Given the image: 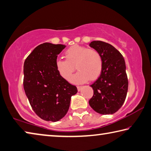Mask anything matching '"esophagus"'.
<instances>
[{
  "instance_id": "1",
  "label": "esophagus",
  "mask_w": 151,
  "mask_h": 151,
  "mask_svg": "<svg viewBox=\"0 0 151 151\" xmlns=\"http://www.w3.org/2000/svg\"><path fill=\"white\" fill-rule=\"evenodd\" d=\"M77 88H78V90L80 92V91L81 90V88H82V86H78Z\"/></svg>"
}]
</instances>
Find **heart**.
Masks as SVG:
<instances>
[{
	"label": "heart",
	"mask_w": 151,
	"mask_h": 151,
	"mask_svg": "<svg viewBox=\"0 0 151 151\" xmlns=\"http://www.w3.org/2000/svg\"><path fill=\"white\" fill-rule=\"evenodd\" d=\"M65 60L57 59L55 69L59 75L65 80H69L76 69L78 71L72 76L71 81L82 83L95 80L100 76L103 68L102 58L100 53L93 49L74 45L64 53Z\"/></svg>",
	"instance_id": "heart-1"
}]
</instances>
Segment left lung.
<instances>
[{"mask_svg": "<svg viewBox=\"0 0 151 151\" xmlns=\"http://www.w3.org/2000/svg\"><path fill=\"white\" fill-rule=\"evenodd\" d=\"M90 46L100 53L103 68L100 77L90 86L93 95L89 104L99 114H112L120 109L127 97L128 81L124 59L109 43L93 41Z\"/></svg>", "mask_w": 151, "mask_h": 151, "instance_id": "obj_1", "label": "left lung"}]
</instances>
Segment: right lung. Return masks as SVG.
I'll list each match as a JSON object with an SVG mask.
<instances>
[{
  "label": "right lung",
  "instance_id": "obj_1",
  "mask_svg": "<svg viewBox=\"0 0 151 151\" xmlns=\"http://www.w3.org/2000/svg\"><path fill=\"white\" fill-rule=\"evenodd\" d=\"M65 45L44 43L29 54L24 63V92L36 114L46 121L57 122L65 116L71 97L77 88L61 77L55 61Z\"/></svg>",
  "mask_w": 151,
  "mask_h": 151
}]
</instances>
